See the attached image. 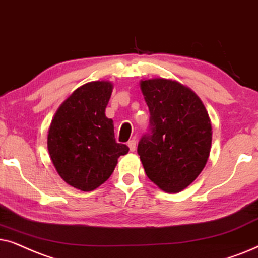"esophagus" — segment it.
<instances>
[{"mask_svg":"<svg viewBox=\"0 0 258 258\" xmlns=\"http://www.w3.org/2000/svg\"><path fill=\"white\" fill-rule=\"evenodd\" d=\"M127 145H128V147H130V151H136V147H137V142L135 139H132V140H130L128 143H127Z\"/></svg>","mask_w":258,"mask_h":258,"instance_id":"1","label":"esophagus"}]
</instances>
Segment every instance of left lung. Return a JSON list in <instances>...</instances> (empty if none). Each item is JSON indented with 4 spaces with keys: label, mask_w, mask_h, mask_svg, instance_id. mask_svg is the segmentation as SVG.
I'll return each mask as SVG.
<instances>
[{
    "label": "left lung",
    "mask_w": 258,
    "mask_h": 258,
    "mask_svg": "<svg viewBox=\"0 0 258 258\" xmlns=\"http://www.w3.org/2000/svg\"><path fill=\"white\" fill-rule=\"evenodd\" d=\"M150 109V133L140 139L144 170L160 190L186 188L207 165L212 142L210 116L201 98L180 82L154 78L140 80Z\"/></svg>",
    "instance_id": "8db88e82"
}]
</instances>
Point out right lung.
I'll return each instance as SVG.
<instances>
[{
  "instance_id": "right-lung-1",
  "label": "right lung",
  "mask_w": 258,
  "mask_h": 258,
  "mask_svg": "<svg viewBox=\"0 0 258 258\" xmlns=\"http://www.w3.org/2000/svg\"><path fill=\"white\" fill-rule=\"evenodd\" d=\"M111 81H92L75 89L51 120L47 147L51 163L68 185L93 191L114 171L128 147L114 138L113 120L105 114Z\"/></svg>"
}]
</instances>
